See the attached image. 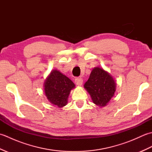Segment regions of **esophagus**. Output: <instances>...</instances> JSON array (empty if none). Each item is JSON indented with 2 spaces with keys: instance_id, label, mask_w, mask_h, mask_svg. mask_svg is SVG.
Listing matches in <instances>:
<instances>
[{
  "instance_id": "obj_1",
  "label": "esophagus",
  "mask_w": 152,
  "mask_h": 152,
  "mask_svg": "<svg viewBox=\"0 0 152 152\" xmlns=\"http://www.w3.org/2000/svg\"><path fill=\"white\" fill-rule=\"evenodd\" d=\"M75 83L77 86H81L83 84V79L81 78H78L75 80Z\"/></svg>"
}]
</instances>
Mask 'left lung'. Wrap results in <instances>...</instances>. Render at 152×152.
Returning a JSON list of instances; mask_svg holds the SVG:
<instances>
[{"instance_id": "1", "label": "left lung", "mask_w": 152, "mask_h": 152, "mask_svg": "<svg viewBox=\"0 0 152 152\" xmlns=\"http://www.w3.org/2000/svg\"><path fill=\"white\" fill-rule=\"evenodd\" d=\"M83 87L91 96L93 102L99 107H104L114 96L116 83L110 74L96 66L91 70Z\"/></svg>"}]
</instances>
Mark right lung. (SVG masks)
Masks as SVG:
<instances>
[{
    "instance_id": "add662e5",
    "label": "right lung",
    "mask_w": 152,
    "mask_h": 152,
    "mask_svg": "<svg viewBox=\"0 0 152 152\" xmlns=\"http://www.w3.org/2000/svg\"><path fill=\"white\" fill-rule=\"evenodd\" d=\"M75 84L59 70L51 71L44 83L45 95L51 104L62 108L68 103V98Z\"/></svg>"
}]
</instances>
